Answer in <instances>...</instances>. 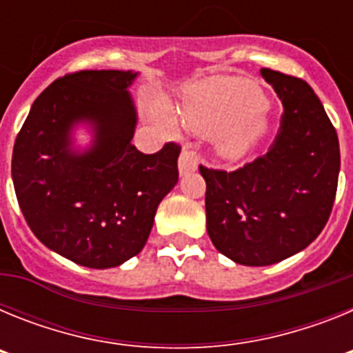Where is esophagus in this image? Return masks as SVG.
I'll return each instance as SVG.
<instances>
[{
	"instance_id": "esophagus-1",
	"label": "esophagus",
	"mask_w": 353,
	"mask_h": 353,
	"mask_svg": "<svg viewBox=\"0 0 353 353\" xmlns=\"http://www.w3.org/2000/svg\"><path fill=\"white\" fill-rule=\"evenodd\" d=\"M179 168L182 174L191 173V171H194L196 168H198V155L192 152L189 145H183L182 154H180V159H179Z\"/></svg>"
}]
</instances>
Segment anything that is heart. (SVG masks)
<instances>
[{
  "instance_id": "1",
  "label": "heart",
  "mask_w": 353,
  "mask_h": 353,
  "mask_svg": "<svg viewBox=\"0 0 353 353\" xmlns=\"http://www.w3.org/2000/svg\"><path fill=\"white\" fill-rule=\"evenodd\" d=\"M265 95L244 79H212L196 84L185 95L182 117L194 132L215 136L219 152L240 157L265 132Z\"/></svg>"
}]
</instances>
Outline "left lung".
<instances>
[{
	"mask_svg": "<svg viewBox=\"0 0 353 353\" xmlns=\"http://www.w3.org/2000/svg\"><path fill=\"white\" fill-rule=\"evenodd\" d=\"M260 74L283 102L269 152L233 171L199 164L212 244L249 267L290 258L322 233L339 174L338 134L313 88L272 68Z\"/></svg>",
	"mask_w": 353,
	"mask_h": 353,
	"instance_id": "1",
	"label": "left lung"
}]
</instances>
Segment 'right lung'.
Wrapping results in <instances>:
<instances>
[{"mask_svg":"<svg viewBox=\"0 0 353 353\" xmlns=\"http://www.w3.org/2000/svg\"><path fill=\"white\" fill-rule=\"evenodd\" d=\"M136 72L79 70L35 99L15 138L12 180L28 226L43 245L90 269L118 267L148 240L162 198L179 182V143L157 154L132 146ZM88 121L96 143L70 150V130Z\"/></svg>","mask_w":353,"mask_h":353,"instance_id":"1","label":"right lung"}]
</instances>
